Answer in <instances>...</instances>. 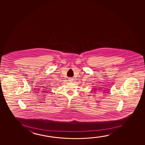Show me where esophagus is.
<instances>
[{
	"instance_id": "34e87169",
	"label": "esophagus",
	"mask_w": 145,
	"mask_h": 145,
	"mask_svg": "<svg viewBox=\"0 0 145 145\" xmlns=\"http://www.w3.org/2000/svg\"><path fill=\"white\" fill-rule=\"evenodd\" d=\"M69 81L70 82H72L73 81V79H72V78H69Z\"/></svg>"
}]
</instances>
